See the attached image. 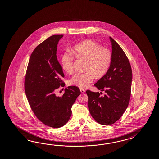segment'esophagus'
Listing matches in <instances>:
<instances>
[{"label": "esophagus", "instance_id": "esophagus-1", "mask_svg": "<svg viewBox=\"0 0 159 159\" xmlns=\"http://www.w3.org/2000/svg\"><path fill=\"white\" fill-rule=\"evenodd\" d=\"M80 91H81V92L82 94H84V93H85V90H84V89H80Z\"/></svg>", "mask_w": 159, "mask_h": 159}]
</instances>
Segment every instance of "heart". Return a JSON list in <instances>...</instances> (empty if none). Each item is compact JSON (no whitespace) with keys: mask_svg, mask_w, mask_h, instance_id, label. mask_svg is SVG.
Returning a JSON list of instances; mask_svg holds the SVG:
<instances>
[{"mask_svg":"<svg viewBox=\"0 0 159 159\" xmlns=\"http://www.w3.org/2000/svg\"><path fill=\"white\" fill-rule=\"evenodd\" d=\"M71 52L79 58L87 61L84 73L74 75L69 81L71 86L85 89L92 82L94 75L101 77L106 74L111 62V53L107 48H102L100 44L92 40H86L75 45ZM61 65L63 70L68 74L73 70V57L65 52L61 59Z\"/></svg>","mask_w":159,"mask_h":159,"instance_id":"obj_1","label":"heart"}]
</instances>
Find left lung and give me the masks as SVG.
<instances>
[{"instance_id":"8db88e82","label":"left lung","mask_w":159,"mask_h":159,"mask_svg":"<svg viewBox=\"0 0 159 159\" xmlns=\"http://www.w3.org/2000/svg\"><path fill=\"white\" fill-rule=\"evenodd\" d=\"M111 62L106 74L94 84L101 92L87 90L89 111L96 121L103 125L116 122L129 104L132 71L129 60L119 44L111 37Z\"/></svg>"}]
</instances>
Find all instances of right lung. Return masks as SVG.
<instances>
[{
	"instance_id": "add662e5",
	"label": "right lung",
	"mask_w": 159,
	"mask_h": 159,
	"mask_svg": "<svg viewBox=\"0 0 159 159\" xmlns=\"http://www.w3.org/2000/svg\"><path fill=\"white\" fill-rule=\"evenodd\" d=\"M63 35H54L39 44L30 56L25 88L32 111L41 122L52 128L65 125L71 115V107L80 89L74 86L65 89L63 96L56 93L64 86L62 67L57 56V46Z\"/></svg>"
}]
</instances>
